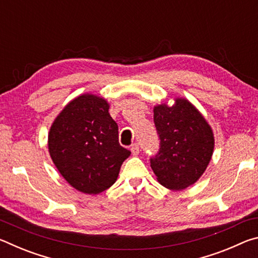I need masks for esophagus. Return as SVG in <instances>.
<instances>
[{
    "mask_svg": "<svg viewBox=\"0 0 258 258\" xmlns=\"http://www.w3.org/2000/svg\"><path fill=\"white\" fill-rule=\"evenodd\" d=\"M131 151H132V155H133V156H138V155H139L140 150H139V146L137 145V143H135V145L132 146V148H131Z\"/></svg>",
    "mask_w": 258,
    "mask_h": 258,
    "instance_id": "obj_1",
    "label": "esophagus"
}]
</instances>
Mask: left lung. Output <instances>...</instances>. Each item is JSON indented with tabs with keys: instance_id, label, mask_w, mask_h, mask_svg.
Masks as SVG:
<instances>
[{
	"instance_id": "left-lung-1",
	"label": "left lung",
	"mask_w": 258,
	"mask_h": 258,
	"mask_svg": "<svg viewBox=\"0 0 258 258\" xmlns=\"http://www.w3.org/2000/svg\"><path fill=\"white\" fill-rule=\"evenodd\" d=\"M154 121L159 134L160 149L151 158V168L161 185L180 191L195 184L212 159L214 132L196 106L185 98L174 104H156Z\"/></svg>"
}]
</instances>
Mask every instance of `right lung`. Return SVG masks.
Returning a JSON list of instances; mask_svg holds the SVG:
<instances>
[{"label":"right lung","instance_id":"1","mask_svg":"<svg viewBox=\"0 0 258 258\" xmlns=\"http://www.w3.org/2000/svg\"><path fill=\"white\" fill-rule=\"evenodd\" d=\"M109 107L97 94L78 95L58 113L47 135L51 159L61 176L86 195L109 189L131 155L119 145Z\"/></svg>","mask_w":258,"mask_h":258}]
</instances>
